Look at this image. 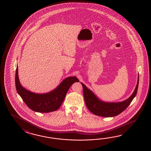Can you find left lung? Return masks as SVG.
Wrapping results in <instances>:
<instances>
[{
	"label": "left lung",
	"instance_id": "left-lung-1",
	"mask_svg": "<svg viewBox=\"0 0 151 151\" xmlns=\"http://www.w3.org/2000/svg\"><path fill=\"white\" fill-rule=\"evenodd\" d=\"M81 83L83 87L84 99L88 109L96 116L112 117L119 115L125 110L134 99L138 91L139 77L134 91L131 96L123 101L116 103H107L100 100L83 83Z\"/></svg>",
	"mask_w": 151,
	"mask_h": 151
}]
</instances>
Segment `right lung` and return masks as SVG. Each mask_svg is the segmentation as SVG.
<instances>
[{"label": "right lung", "instance_id": "obj_1", "mask_svg": "<svg viewBox=\"0 0 151 151\" xmlns=\"http://www.w3.org/2000/svg\"><path fill=\"white\" fill-rule=\"evenodd\" d=\"M78 81L76 77H68L55 90L48 93L38 94L29 91L22 86L18 77V66L16 71L15 83L17 93L26 105L37 112L48 113L57 110L63 102L69 88Z\"/></svg>", "mask_w": 151, "mask_h": 151}]
</instances>
